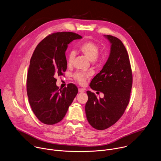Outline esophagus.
<instances>
[{"instance_id": "esophagus-1", "label": "esophagus", "mask_w": 161, "mask_h": 161, "mask_svg": "<svg viewBox=\"0 0 161 161\" xmlns=\"http://www.w3.org/2000/svg\"><path fill=\"white\" fill-rule=\"evenodd\" d=\"M78 92L80 93H83V92H85V89L84 88H79Z\"/></svg>"}]
</instances>
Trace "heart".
Returning a JSON list of instances; mask_svg holds the SVG:
<instances>
[{"instance_id": "heart-1", "label": "heart", "mask_w": 161, "mask_h": 161, "mask_svg": "<svg viewBox=\"0 0 161 161\" xmlns=\"http://www.w3.org/2000/svg\"><path fill=\"white\" fill-rule=\"evenodd\" d=\"M79 51L81 54H83L88 60L90 61H96L97 58V56L99 53L100 48L99 46L90 41H85L81 43L79 47ZM75 57V53L74 52H71L68 56V64L71 65L72 64L74 58ZM88 77V75L84 74L82 73H76L74 75V78L80 83H83L86 78Z\"/></svg>"}]
</instances>
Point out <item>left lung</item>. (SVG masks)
I'll list each match as a JSON object with an SVG mask.
<instances>
[{"label": "left lung", "mask_w": 161, "mask_h": 161, "mask_svg": "<svg viewBox=\"0 0 161 161\" xmlns=\"http://www.w3.org/2000/svg\"><path fill=\"white\" fill-rule=\"evenodd\" d=\"M111 44L110 53L102 70L90 86L104 94L97 99L87 91L85 113L88 123L97 130H104L115 124L124 114L130 99L132 75L129 57L122 42L116 37L104 36Z\"/></svg>", "instance_id": "left-lung-1"}]
</instances>
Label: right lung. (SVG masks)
<instances>
[{"label":"right lung","mask_w":161,"mask_h":161,"mask_svg":"<svg viewBox=\"0 0 161 161\" xmlns=\"http://www.w3.org/2000/svg\"><path fill=\"white\" fill-rule=\"evenodd\" d=\"M81 38L71 32L53 33L42 39L32 54L27 92L34 113L43 124L53 125L60 122L78 94V88L72 83L58 89L55 76L63 75L66 71L65 53L68 44Z\"/></svg>","instance_id":"right-lung-1"}]
</instances>
